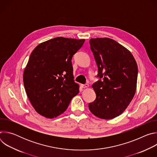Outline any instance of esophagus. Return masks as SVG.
<instances>
[{"label":"esophagus","instance_id":"esophagus-1","mask_svg":"<svg viewBox=\"0 0 157 157\" xmlns=\"http://www.w3.org/2000/svg\"><path fill=\"white\" fill-rule=\"evenodd\" d=\"M81 87L82 88H86V87H88L89 85L87 84H81Z\"/></svg>","mask_w":157,"mask_h":157}]
</instances>
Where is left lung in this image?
Returning <instances> with one entry per match:
<instances>
[{"instance_id":"1","label":"left lung","mask_w":157,"mask_h":157,"mask_svg":"<svg viewBox=\"0 0 157 157\" xmlns=\"http://www.w3.org/2000/svg\"><path fill=\"white\" fill-rule=\"evenodd\" d=\"M89 44L99 79L93 84L96 98L89 109L99 118L113 119L123 113L135 95L137 64L132 53L113 39L91 38Z\"/></svg>"}]
</instances>
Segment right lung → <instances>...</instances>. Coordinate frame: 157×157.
Here are the masks:
<instances>
[{
  "label": "right lung",
  "instance_id": "1",
  "mask_svg": "<svg viewBox=\"0 0 157 157\" xmlns=\"http://www.w3.org/2000/svg\"><path fill=\"white\" fill-rule=\"evenodd\" d=\"M85 40L56 37L33 50L24 73L27 95L37 113L47 118L63 113L79 93L71 59Z\"/></svg>",
  "mask_w": 157,
  "mask_h": 157
}]
</instances>
